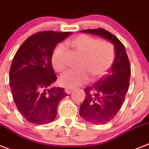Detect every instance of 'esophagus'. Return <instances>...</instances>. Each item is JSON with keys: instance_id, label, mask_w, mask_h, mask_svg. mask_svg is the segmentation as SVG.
I'll list each match as a JSON object with an SVG mask.
<instances>
[{"instance_id": "34e87169", "label": "esophagus", "mask_w": 149, "mask_h": 149, "mask_svg": "<svg viewBox=\"0 0 149 149\" xmlns=\"http://www.w3.org/2000/svg\"><path fill=\"white\" fill-rule=\"evenodd\" d=\"M74 90V88H65V89H64V91H65V93H67V94H71V92Z\"/></svg>"}]
</instances>
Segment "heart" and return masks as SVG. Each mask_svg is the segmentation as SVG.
Returning <instances> with one entry per match:
<instances>
[{
	"instance_id": "1",
	"label": "heart",
	"mask_w": 149,
	"mask_h": 149,
	"mask_svg": "<svg viewBox=\"0 0 149 149\" xmlns=\"http://www.w3.org/2000/svg\"><path fill=\"white\" fill-rule=\"evenodd\" d=\"M78 54L82 55L78 70H71L63 74L60 78L61 85L64 87H75L86 82L89 73L93 77H99L111 67L115 53L110 42L106 40H98L87 35H80L68 42ZM52 65L54 70L62 72L66 68L65 46L58 44L53 51Z\"/></svg>"
}]
</instances>
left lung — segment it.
<instances>
[{
  "instance_id": "1",
  "label": "left lung",
  "mask_w": 149,
  "mask_h": 149,
  "mask_svg": "<svg viewBox=\"0 0 149 149\" xmlns=\"http://www.w3.org/2000/svg\"><path fill=\"white\" fill-rule=\"evenodd\" d=\"M81 32L101 36L114 46L115 59L111 68L98 81L84 89L85 97L79 112L86 121L104 124L115 117L124 103L129 88L131 65L125 47L112 33L103 29Z\"/></svg>"
}]
</instances>
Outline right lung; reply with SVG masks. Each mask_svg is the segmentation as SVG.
<instances>
[{"mask_svg": "<svg viewBox=\"0 0 149 149\" xmlns=\"http://www.w3.org/2000/svg\"><path fill=\"white\" fill-rule=\"evenodd\" d=\"M71 32L44 31L23 42L11 63L9 79L13 100L20 113L35 124L56 118L60 101L67 96L61 87H51L56 80L51 56L56 44Z\"/></svg>", "mask_w": 149, "mask_h": 149, "instance_id": "add662e5", "label": "right lung"}]
</instances>
